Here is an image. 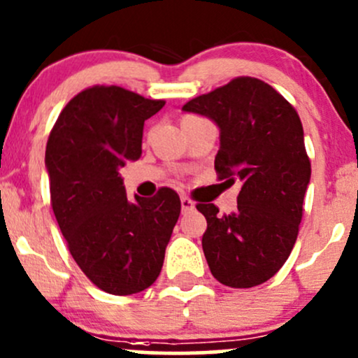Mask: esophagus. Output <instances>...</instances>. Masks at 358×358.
I'll list each match as a JSON object with an SVG mask.
<instances>
[{"label":"esophagus","instance_id":"obj_1","mask_svg":"<svg viewBox=\"0 0 358 358\" xmlns=\"http://www.w3.org/2000/svg\"><path fill=\"white\" fill-rule=\"evenodd\" d=\"M180 208H182V213H186L194 208V203L189 198H186V196H180Z\"/></svg>","mask_w":358,"mask_h":358}]
</instances>
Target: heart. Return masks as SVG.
Masks as SVG:
<instances>
[{"mask_svg": "<svg viewBox=\"0 0 358 358\" xmlns=\"http://www.w3.org/2000/svg\"><path fill=\"white\" fill-rule=\"evenodd\" d=\"M189 118H192V116H189Z\"/></svg>", "mask_w": 358, "mask_h": 358, "instance_id": "1", "label": "heart"}]
</instances>
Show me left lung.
I'll list each match as a JSON object with an SVG mask.
<instances>
[{
	"label": "left lung",
	"mask_w": 358,
	"mask_h": 358,
	"mask_svg": "<svg viewBox=\"0 0 358 358\" xmlns=\"http://www.w3.org/2000/svg\"><path fill=\"white\" fill-rule=\"evenodd\" d=\"M182 110L216 123V172L224 182L242 180L230 215H220L215 204L196 206L208 222L203 252L211 274L224 286H259L284 266L303 218L311 164L299 116L255 78L233 79Z\"/></svg>",
	"instance_id": "left-lung-1"
}]
</instances>
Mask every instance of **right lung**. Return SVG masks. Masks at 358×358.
Segmentation results:
<instances>
[{
    "mask_svg": "<svg viewBox=\"0 0 358 358\" xmlns=\"http://www.w3.org/2000/svg\"><path fill=\"white\" fill-rule=\"evenodd\" d=\"M164 104L118 86L90 87L66 104L47 142L55 220L72 259L108 294H135L155 282L180 215L176 191L130 201L120 176L140 159L143 123Z\"/></svg>",
    "mask_w": 358,
    "mask_h": 358,
    "instance_id": "1",
    "label": "right lung"
}]
</instances>
